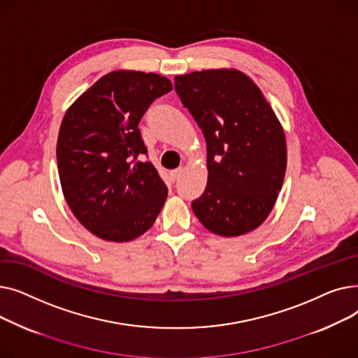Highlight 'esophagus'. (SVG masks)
Instances as JSON below:
<instances>
[{"mask_svg": "<svg viewBox=\"0 0 358 358\" xmlns=\"http://www.w3.org/2000/svg\"><path fill=\"white\" fill-rule=\"evenodd\" d=\"M182 171H184V169H182V168H177V169H174V171L171 173V178H173L174 181H176V180H178V178L181 177Z\"/></svg>", "mask_w": 358, "mask_h": 358, "instance_id": "34e87169", "label": "esophagus"}]
</instances>
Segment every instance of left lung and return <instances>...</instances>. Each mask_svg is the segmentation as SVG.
I'll return each instance as SVG.
<instances>
[{
  "label": "left lung",
  "instance_id": "obj_1",
  "mask_svg": "<svg viewBox=\"0 0 358 358\" xmlns=\"http://www.w3.org/2000/svg\"><path fill=\"white\" fill-rule=\"evenodd\" d=\"M174 85L208 146V184L192 203L194 215L220 236L254 231L283 185V127L261 90L241 71H196L178 75Z\"/></svg>",
  "mask_w": 358,
  "mask_h": 358
}]
</instances>
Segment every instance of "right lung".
I'll list each match as a JSON object with an SVG mask.
<instances>
[{
    "mask_svg": "<svg viewBox=\"0 0 358 358\" xmlns=\"http://www.w3.org/2000/svg\"><path fill=\"white\" fill-rule=\"evenodd\" d=\"M173 90L152 72L115 71L101 77L64 116L56 159L65 200L90 232L124 242L152 227L168 189L138 127L149 106Z\"/></svg>",
    "mask_w": 358,
    "mask_h": 358,
    "instance_id": "add662e5",
    "label": "right lung"
}]
</instances>
